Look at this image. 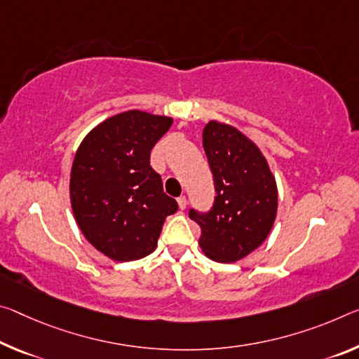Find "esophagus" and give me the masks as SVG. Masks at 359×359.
<instances>
[{"mask_svg":"<svg viewBox=\"0 0 359 359\" xmlns=\"http://www.w3.org/2000/svg\"><path fill=\"white\" fill-rule=\"evenodd\" d=\"M177 203H179V208L184 210L187 208V198L185 196H179L177 198Z\"/></svg>","mask_w":359,"mask_h":359,"instance_id":"34e87169","label":"esophagus"}]
</instances>
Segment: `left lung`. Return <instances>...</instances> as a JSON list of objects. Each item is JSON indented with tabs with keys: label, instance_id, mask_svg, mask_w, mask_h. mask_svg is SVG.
<instances>
[{
	"label": "left lung",
	"instance_id": "left-lung-1",
	"mask_svg": "<svg viewBox=\"0 0 359 359\" xmlns=\"http://www.w3.org/2000/svg\"><path fill=\"white\" fill-rule=\"evenodd\" d=\"M203 147L215 198L209 212L190 209L189 215L201 226L203 252L230 264L255 251L269 236L278 210L276 180L259 147L235 126L209 121Z\"/></svg>",
	"mask_w": 359,
	"mask_h": 359
}]
</instances>
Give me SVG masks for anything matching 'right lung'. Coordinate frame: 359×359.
Instances as JSON below:
<instances>
[{
  "label": "right lung",
  "mask_w": 359,
  "mask_h": 359,
  "mask_svg": "<svg viewBox=\"0 0 359 359\" xmlns=\"http://www.w3.org/2000/svg\"><path fill=\"white\" fill-rule=\"evenodd\" d=\"M172 118L129 110L107 118L83 139L70 172V201L84 238L116 262L156 249L177 201L163 191L150 151Z\"/></svg>",
  "instance_id": "1"
}]
</instances>
